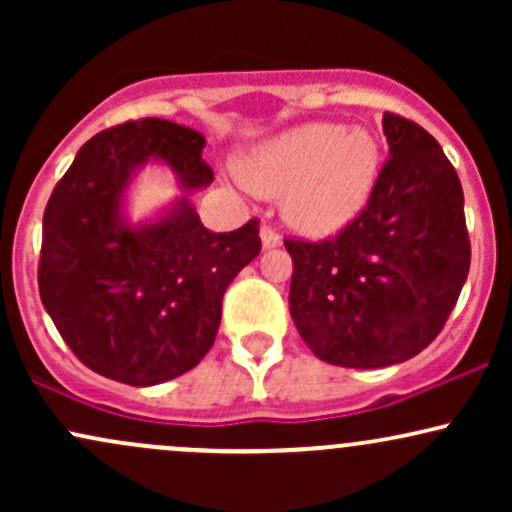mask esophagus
I'll return each mask as SVG.
<instances>
[{
  "mask_svg": "<svg viewBox=\"0 0 512 512\" xmlns=\"http://www.w3.org/2000/svg\"><path fill=\"white\" fill-rule=\"evenodd\" d=\"M260 238H262L264 248H276V245L281 243V236L276 233V228L269 226V223H264V226L260 228Z\"/></svg>",
  "mask_w": 512,
  "mask_h": 512,
  "instance_id": "1",
  "label": "esophagus"
}]
</instances>
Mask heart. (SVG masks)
Wrapping results in <instances>:
<instances>
[{
    "instance_id": "heart-1",
    "label": "heart",
    "mask_w": 512,
    "mask_h": 512,
    "mask_svg": "<svg viewBox=\"0 0 512 512\" xmlns=\"http://www.w3.org/2000/svg\"><path fill=\"white\" fill-rule=\"evenodd\" d=\"M380 173V146L366 129L310 122L269 139L240 163L245 185L284 196V216L308 236L337 231L361 211Z\"/></svg>"
}]
</instances>
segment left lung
<instances>
[{
    "mask_svg": "<svg viewBox=\"0 0 512 512\" xmlns=\"http://www.w3.org/2000/svg\"><path fill=\"white\" fill-rule=\"evenodd\" d=\"M390 156L337 236L286 238L289 310L313 354L342 368L409 361L438 337L467 281L457 170L424 127L383 115Z\"/></svg>",
    "mask_w": 512,
    "mask_h": 512,
    "instance_id": "1",
    "label": "left lung"
}]
</instances>
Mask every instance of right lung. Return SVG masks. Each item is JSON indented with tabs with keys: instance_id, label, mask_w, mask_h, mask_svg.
Listing matches in <instances>:
<instances>
[{
	"instance_id": "obj_1",
	"label": "right lung",
	"mask_w": 512,
	"mask_h": 512,
	"mask_svg": "<svg viewBox=\"0 0 512 512\" xmlns=\"http://www.w3.org/2000/svg\"><path fill=\"white\" fill-rule=\"evenodd\" d=\"M195 129L144 117L81 146L52 190L38 262L40 301L74 356L103 378L146 387L207 356L221 298L262 250L260 221L214 233L185 197L161 221L129 228L120 197L134 168L161 158L185 192L214 170Z\"/></svg>"
}]
</instances>
